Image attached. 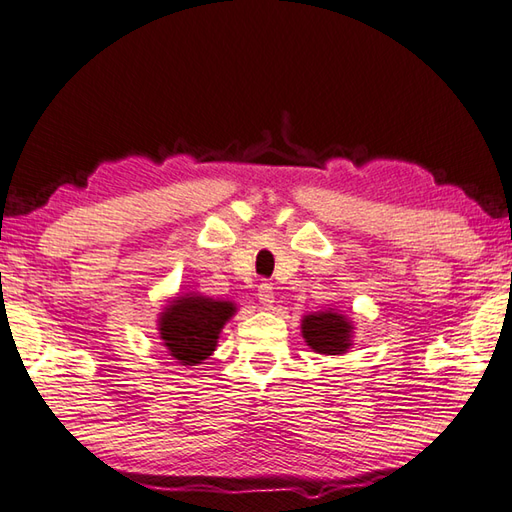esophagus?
<instances>
[{
	"label": "esophagus",
	"mask_w": 512,
	"mask_h": 512,
	"mask_svg": "<svg viewBox=\"0 0 512 512\" xmlns=\"http://www.w3.org/2000/svg\"><path fill=\"white\" fill-rule=\"evenodd\" d=\"M258 301L265 307H272L274 305V287L269 283H260L258 285Z\"/></svg>",
	"instance_id": "1"
}]
</instances>
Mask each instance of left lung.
<instances>
[{
  "instance_id": "8db88e82",
  "label": "left lung",
  "mask_w": 512,
  "mask_h": 512,
  "mask_svg": "<svg viewBox=\"0 0 512 512\" xmlns=\"http://www.w3.org/2000/svg\"><path fill=\"white\" fill-rule=\"evenodd\" d=\"M352 325L341 314L321 312L303 318V336L318 354H341L350 347Z\"/></svg>"
}]
</instances>
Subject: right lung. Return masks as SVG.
Wrapping results in <instances>:
<instances>
[{"instance_id":"1","label":"right lung","mask_w":512,"mask_h":512,"mask_svg":"<svg viewBox=\"0 0 512 512\" xmlns=\"http://www.w3.org/2000/svg\"><path fill=\"white\" fill-rule=\"evenodd\" d=\"M234 303L211 301L205 296H182L162 312L160 339L173 359L182 365H196L216 350L218 334L234 314Z\"/></svg>"}]
</instances>
